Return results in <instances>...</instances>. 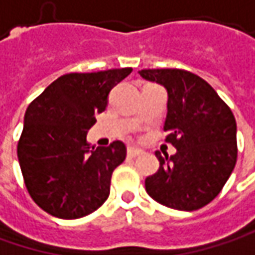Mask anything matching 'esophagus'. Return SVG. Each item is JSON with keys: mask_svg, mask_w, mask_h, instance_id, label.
<instances>
[{"mask_svg": "<svg viewBox=\"0 0 255 255\" xmlns=\"http://www.w3.org/2000/svg\"><path fill=\"white\" fill-rule=\"evenodd\" d=\"M143 152L140 150V149H137V147H128V156L129 158H136V156H139V155H142Z\"/></svg>", "mask_w": 255, "mask_h": 255, "instance_id": "34e87169", "label": "esophagus"}]
</instances>
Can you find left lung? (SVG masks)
I'll use <instances>...</instances> for the list:
<instances>
[{"mask_svg": "<svg viewBox=\"0 0 255 255\" xmlns=\"http://www.w3.org/2000/svg\"><path fill=\"white\" fill-rule=\"evenodd\" d=\"M139 74L168 92L163 130L176 147L147 176L146 192L165 207L195 211L217 197L237 162V123L231 109L199 76L179 69H149Z\"/></svg>", "mask_w": 255, "mask_h": 255, "instance_id": "8db88e82", "label": "left lung"}]
</instances>
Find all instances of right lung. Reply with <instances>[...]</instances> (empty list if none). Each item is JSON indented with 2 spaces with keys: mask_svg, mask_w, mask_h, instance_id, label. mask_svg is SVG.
Here are the masks:
<instances>
[{
  "mask_svg": "<svg viewBox=\"0 0 255 255\" xmlns=\"http://www.w3.org/2000/svg\"><path fill=\"white\" fill-rule=\"evenodd\" d=\"M130 71L64 74L27 108L17 146L19 168L32 201L50 215L82 218L108 199L126 146L116 140L90 149L86 134L96 115L106 110L110 90Z\"/></svg>",
  "mask_w": 255,
  "mask_h": 255,
  "instance_id": "right-lung-1",
  "label": "right lung"
}]
</instances>
